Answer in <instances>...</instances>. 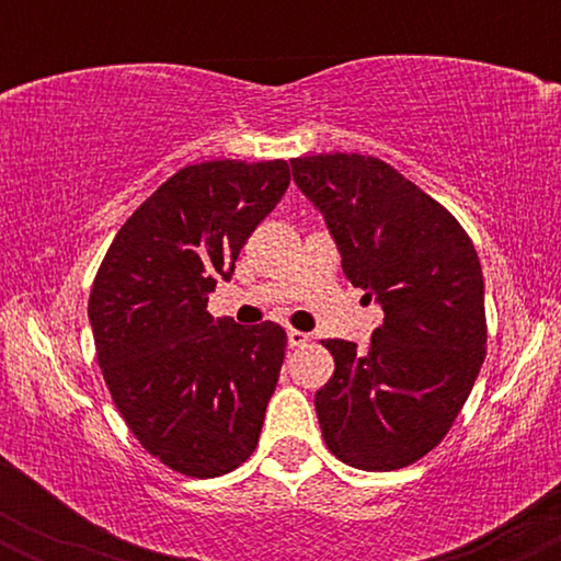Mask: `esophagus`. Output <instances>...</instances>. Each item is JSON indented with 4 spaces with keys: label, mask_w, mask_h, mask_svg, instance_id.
<instances>
[{
    "label": "esophagus",
    "mask_w": 561,
    "mask_h": 561,
    "mask_svg": "<svg viewBox=\"0 0 561 561\" xmlns=\"http://www.w3.org/2000/svg\"><path fill=\"white\" fill-rule=\"evenodd\" d=\"M308 334L306 332H298V330H289L287 332V343H289V347H302V345H308Z\"/></svg>",
    "instance_id": "1"
}]
</instances>
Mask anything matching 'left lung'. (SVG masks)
Masks as SVG:
<instances>
[{
    "label": "left lung",
    "mask_w": 561,
    "mask_h": 561,
    "mask_svg": "<svg viewBox=\"0 0 561 561\" xmlns=\"http://www.w3.org/2000/svg\"><path fill=\"white\" fill-rule=\"evenodd\" d=\"M289 165L351 285L385 313L366 353L324 340L334 375L313 405L327 448L366 472L414 465L446 437L485 358L478 250L440 203L382 160L332 152Z\"/></svg>",
    "instance_id": "left-lung-1"
}]
</instances>
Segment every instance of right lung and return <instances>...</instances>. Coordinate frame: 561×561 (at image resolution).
<instances>
[{
  "label": "right lung",
  "mask_w": 561,
  "mask_h": 561,
  "mask_svg": "<svg viewBox=\"0 0 561 561\" xmlns=\"http://www.w3.org/2000/svg\"><path fill=\"white\" fill-rule=\"evenodd\" d=\"M289 184L287 160H208L160 184L121 227L89 295L115 409L156 459L218 478L259 446L287 334L208 313L242 244Z\"/></svg>",
  "instance_id": "add662e5"
}]
</instances>
